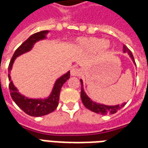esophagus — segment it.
<instances>
[{
  "label": "esophagus",
  "instance_id": "1",
  "mask_svg": "<svg viewBox=\"0 0 148 148\" xmlns=\"http://www.w3.org/2000/svg\"><path fill=\"white\" fill-rule=\"evenodd\" d=\"M71 74L72 76H78L80 74V70L76 67L72 68L71 71Z\"/></svg>",
  "mask_w": 148,
  "mask_h": 148
}]
</instances>
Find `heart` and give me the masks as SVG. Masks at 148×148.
<instances>
[{
  "label": "heart",
  "instance_id": "1",
  "mask_svg": "<svg viewBox=\"0 0 148 148\" xmlns=\"http://www.w3.org/2000/svg\"><path fill=\"white\" fill-rule=\"evenodd\" d=\"M77 47L82 51H93L98 49L105 50L109 47V42L102 39L90 37V38H81L77 40Z\"/></svg>",
  "mask_w": 148,
  "mask_h": 148
}]
</instances>
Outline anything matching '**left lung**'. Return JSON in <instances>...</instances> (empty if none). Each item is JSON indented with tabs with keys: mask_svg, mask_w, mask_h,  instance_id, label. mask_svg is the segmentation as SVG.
<instances>
[{
	"mask_svg": "<svg viewBox=\"0 0 148 148\" xmlns=\"http://www.w3.org/2000/svg\"><path fill=\"white\" fill-rule=\"evenodd\" d=\"M123 50H124V52H127V54L129 55V56L131 57V58L132 59V61L135 62V59H134L133 55H132V53L131 51L129 49L127 48L126 46L123 45ZM81 86H82V90H81V98H82V103L83 105L87 109H90L91 111L94 112L96 113H99V114L101 115H107V114H114L116 113L118 110H120L121 109H122L125 105L126 103H124L123 105H117V106H105V105H102V104H99V103H96L92 101L90 99V97H88L86 93L84 92L83 90V82H82V80H81Z\"/></svg>",
	"mask_w": 148,
	"mask_h": 148,
	"instance_id": "1",
	"label": "left lung"
}]
</instances>
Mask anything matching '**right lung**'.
<instances>
[{
    "mask_svg": "<svg viewBox=\"0 0 148 148\" xmlns=\"http://www.w3.org/2000/svg\"><path fill=\"white\" fill-rule=\"evenodd\" d=\"M47 32L48 31H41V32L32 35L27 40H25L16 50V51L12 55V58H11L9 65H8V71L12 70V66L15 58L19 55L30 51L31 49L32 48L34 43L40 39H44L45 35ZM69 78H70V72H67L66 74L62 75L61 77H59L58 80L55 82V86L50 97L44 100L28 99L27 97L22 96L18 93V90L13 86L12 81L10 82V83L8 84V87H9L10 95L12 100L25 113L32 116H41L51 113L58 107L61 88ZM8 79L9 80L11 79L9 74H8Z\"/></svg>",
    "mask_w": 148,
    "mask_h": 148,
    "instance_id": "add662e5",
    "label": "right lung"
}]
</instances>
